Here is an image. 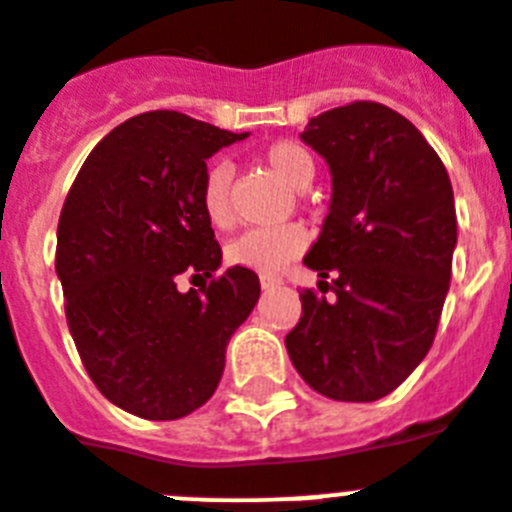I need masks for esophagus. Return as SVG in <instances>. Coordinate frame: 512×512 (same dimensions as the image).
I'll return each mask as SVG.
<instances>
[{
    "instance_id": "esophagus-1",
    "label": "esophagus",
    "mask_w": 512,
    "mask_h": 512,
    "mask_svg": "<svg viewBox=\"0 0 512 512\" xmlns=\"http://www.w3.org/2000/svg\"><path fill=\"white\" fill-rule=\"evenodd\" d=\"M282 285V279L279 277H272V274H261V287L264 290H272V287H279Z\"/></svg>"
}]
</instances>
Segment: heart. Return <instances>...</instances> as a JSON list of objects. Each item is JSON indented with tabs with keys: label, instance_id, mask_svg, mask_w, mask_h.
Wrapping results in <instances>:
<instances>
[{
	"label": "heart",
	"instance_id": "b5f03b06",
	"mask_svg": "<svg viewBox=\"0 0 512 512\" xmlns=\"http://www.w3.org/2000/svg\"><path fill=\"white\" fill-rule=\"evenodd\" d=\"M264 163L279 181L298 191H303L316 176V160L300 142H287V139L274 142L264 152ZM202 207L214 227H227L233 222V165L227 160L209 165L204 176ZM305 248H308V233L300 225L253 227L230 243L227 259L253 272L272 274L292 259H298Z\"/></svg>",
	"mask_w": 512,
	"mask_h": 512
}]
</instances>
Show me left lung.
<instances>
[{"label":"left lung","instance_id":"8db88e82","mask_svg":"<svg viewBox=\"0 0 512 512\" xmlns=\"http://www.w3.org/2000/svg\"><path fill=\"white\" fill-rule=\"evenodd\" d=\"M331 173L329 214L305 264L334 298L303 290L287 355L313 391L375 401L430 352L456 248V204L438 152L412 121L357 100L300 134Z\"/></svg>","mask_w":512,"mask_h":512}]
</instances>
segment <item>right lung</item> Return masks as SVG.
Listing matches in <instances>:
<instances>
[{
    "label": "right lung",
    "mask_w": 512,
    "mask_h": 512,
    "mask_svg": "<svg viewBox=\"0 0 512 512\" xmlns=\"http://www.w3.org/2000/svg\"><path fill=\"white\" fill-rule=\"evenodd\" d=\"M246 134L178 111L124 121L87 155L56 230V274L69 334L98 391L144 419H181L207 404L225 349L259 303V277H212L220 243L202 207L207 160Z\"/></svg>",
    "instance_id": "right-lung-1"
}]
</instances>
